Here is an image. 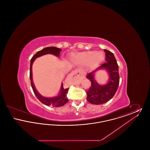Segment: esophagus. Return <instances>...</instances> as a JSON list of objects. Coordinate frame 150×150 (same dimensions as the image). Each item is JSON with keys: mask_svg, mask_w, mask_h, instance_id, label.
Returning <instances> with one entry per match:
<instances>
[{"mask_svg": "<svg viewBox=\"0 0 150 150\" xmlns=\"http://www.w3.org/2000/svg\"><path fill=\"white\" fill-rule=\"evenodd\" d=\"M69 76L70 77H76L79 79L80 80H81L82 79L84 78V75L83 74V73L79 69H76L70 74Z\"/></svg>", "mask_w": 150, "mask_h": 150, "instance_id": "1", "label": "esophagus"}]
</instances>
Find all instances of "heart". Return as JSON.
<instances>
[{"instance_id": "obj_1", "label": "heart", "mask_w": 150, "mask_h": 150, "mask_svg": "<svg viewBox=\"0 0 150 150\" xmlns=\"http://www.w3.org/2000/svg\"><path fill=\"white\" fill-rule=\"evenodd\" d=\"M105 54L102 52L87 51L79 53L72 57V59L80 64H87L88 68L92 70L103 62Z\"/></svg>"}]
</instances>
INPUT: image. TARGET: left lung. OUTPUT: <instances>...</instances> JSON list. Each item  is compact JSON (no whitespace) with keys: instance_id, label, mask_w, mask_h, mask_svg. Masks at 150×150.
I'll use <instances>...</instances> for the list:
<instances>
[{"instance_id":"1","label":"left lung","mask_w":150,"mask_h":150,"mask_svg":"<svg viewBox=\"0 0 150 150\" xmlns=\"http://www.w3.org/2000/svg\"><path fill=\"white\" fill-rule=\"evenodd\" d=\"M106 54V62L100 65L96 70L88 74L86 78L91 81V86L86 92V100L94 105H101L111 100L116 92L119 84V66L114 54L104 50ZM100 69L107 70L109 79L107 84L102 86L95 80V73Z\"/></svg>"}]
</instances>
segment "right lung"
Segmentation results:
<instances>
[{
  "label": "right lung",
  "instance_id": "1",
  "mask_svg": "<svg viewBox=\"0 0 150 150\" xmlns=\"http://www.w3.org/2000/svg\"><path fill=\"white\" fill-rule=\"evenodd\" d=\"M61 50L60 48H58L57 47H50L45 48L40 51H38L32 57L30 61V78L31 81V85L33 88V90L35 94L38 99L43 104L47 106H51L53 107H61L64 106L67 102L68 98L67 97V94L68 93V91L69 88H64L63 83H61V86L60 89V91L58 94L53 97H45L41 95L40 93L38 92L36 89L35 86L34 84L33 81V73H32V66L33 64L34 61H35L36 58L41 57L43 55L47 54H52L57 57H59L60 54V52Z\"/></svg>",
  "mask_w": 150,
  "mask_h": 150
}]
</instances>
